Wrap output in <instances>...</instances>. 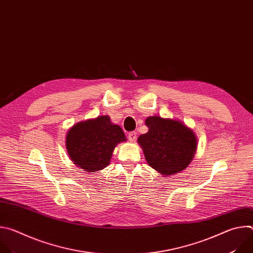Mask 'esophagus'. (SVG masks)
Listing matches in <instances>:
<instances>
[{"instance_id": "esophagus-1", "label": "esophagus", "mask_w": 253, "mask_h": 253, "mask_svg": "<svg viewBox=\"0 0 253 253\" xmlns=\"http://www.w3.org/2000/svg\"><path fill=\"white\" fill-rule=\"evenodd\" d=\"M128 138H129V140L130 141H135L136 139H137V134H136V132L135 131H133V132H130L129 134H128Z\"/></svg>"}]
</instances>
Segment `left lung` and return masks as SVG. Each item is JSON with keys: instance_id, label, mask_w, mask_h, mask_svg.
<instances>
[{"instance_id": "obj_1", "label": "left lung", "mask_w": 253, "mask_h": 253, "mask_svg": "<svg viewBox=\"0 0 253 253\" xmlns=\"http://www.w3.org/2000/svg\"><path fill=\"white\" fill-rule=\"evenodd\" d=\"M149 130L138 137L148 164L162 175H173L184 170L195 154L196 137L181 122L148 117Z\"/></svg>"}]
</instances>
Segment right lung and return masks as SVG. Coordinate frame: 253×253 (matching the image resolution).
<instances>
[{"label": "right lung", "mask_w": 253, "mask_h": 253, "mask_svg": "<svg viewBox=\"0 0 253 253\" xmlns=\"http://www.w3.org/2000/svg\"><path fill=\"white\" fill-rule=\"evenodd\" d=\"M122 141H126L122 129L112 124L109 116H99L72 127L66 137V147L78 167L95 172L110 163L114 148Z\"/></svg>", "instance_id": "right-lung-1"}]
</instances>
